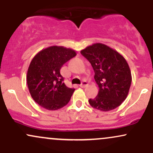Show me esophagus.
Returning <instances> with one entry per match:
<instances>
[{"label": "esophagus", "mask_w": 153, "mask_h": 153, "mask_svg": "<svg viewBox=\"0 0 153 153\" xmlns=\"http://www.w3.org/2000/svg\"><path fill=\"white\" fill-rule=\"evenodd\" d=\"M88 85V83L87 81H82V83L80 85V87H81V88H85V86H87Z\"/></svg>", "instance_id": "obj_1"}]
</instances>
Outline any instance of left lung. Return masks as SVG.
<instances>
[{"instance_id":"left-lung-1","label":"left lung","mask_w":153,"mask_h":153,"mask_svg":"<svg viewBox=\"0 0 153 153\" xmlns=\"http://www.w3.org/2000/svg\"><path fill=\"white\" fill-rule=\"evenodd\" d=\"M90 62L99 94L88 102L96 109L108 111L120 106L127 98L131 82L129 65L118 52L101 43H96L81 50Z\"/></svg>"}]
</instances>
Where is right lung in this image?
<instances>
[{"mask_svg":"<svg viewBox=\"0 0 153 153\" xmlns=\"http://www.w3.org/2000/svg\"><path fill=\"white\" fill-rule=\"evenodd\" d=\"M76 55L75 50L52 46L34 56L27 71L29 92L36 103L47 110H57L68 103L74 88L67 87L60 69Z\"/></svg>","mask_w":153,"mask_h":153,"instance_id":"right-lung-1","label":"right lung"}]
</instances>
